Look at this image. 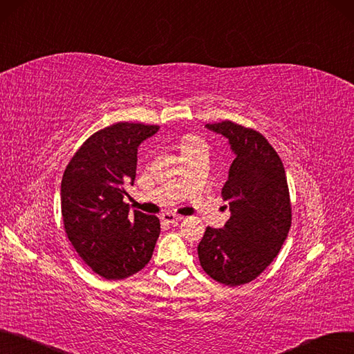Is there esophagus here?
Listing matches in <instances>:
<instances>
[{
    "instance_id": "esophagus-1",
    "label": "esophagus",
    "mask_w": 354,
    "mask_h": 354,
    "mask_svg": "<svg viewBox=\"0 0 354 354\" xmlns=\"http://www.w3.org/2000/svg\"><path fill=\"white\" fill-rule=\"evenodd\" d=\"M161 219H162L165 223H176V222L181 221V219H183V216H178V215L169 214V212H167V214H162Z\"/></svg>"
}]
</instances>
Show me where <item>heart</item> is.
Listing matches in <instances>:
<instances>
[{"instance_id": "1", "label": "heart", "mask_w": 354, "mask_h": 354, "mask_svg": "<svg viewBox=\"0 0 354 354\" xmlns=\"http://www.w3.org/2000/svg\"><path fill=\"white\" fill-rule=\"evenodd\" d=\"M180 148L183 153H189V152H194L199 149H207V145L205 140L196 135H186L183 136L181 142H180Z\"/></svg>"}]
</instances>
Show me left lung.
Listing matches in <instances>:
<instances>
[{
    "label": "left lung",
    "instance_id": "obj_1",
    "mask_svg": "<svg viewBox=\"0 0 354 354\" xmlns=\"http://www.w3.org/2000/svg\"><path fill=\"white\" fill-rule=\"evenodd\" d=\"M206 128L228 139L235 160L222 197L231 212L223 228L207 226L197 247L203 270L219 283L256 279L283 245L292 223L285 167L257 131L225 120Z\"/></svg>",
    "mask_w": 354,
    "mask_h": 354
}]
</instances>
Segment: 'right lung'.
Wrapping results in <instances>:
<instances>
[{"mask_svg": "<svg viewBox=\"0 0 354 354\" xmlns=\"http://www.w3.org/2000/svg\"><path fill=\"white\" fill-rule=\"evenodd\" d=\"M160 126L119 122L91 135L71 158L61 183L65 232L93 272L126 279L149 263L160 219L129 209L126 185H133L138 147Z\"/></svg>", "mask_w": 354, "mask_h": 354, "instance_id": "1", "label": "right lung"}]
</instances>
